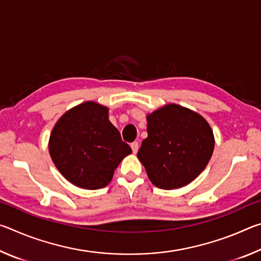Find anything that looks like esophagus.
Here are the masks:
<instances>
[{
  "instance_id": "1",
  "label": "esophagus",
  "mask_w": 261,
  "mask_h": 261,
  "mask_svg": "<svg viewBox=\"0 0 261 261\" xmlns=\"http://www.w3.org/2000/svg\"><path fill=\"white\" fill-rule=\"evenodd\" d=\"M131 148H132V152H134V154H136L137 152H138V148H139V145L137 141H134V143H131Z\"/></svg>"
}]
</instances>
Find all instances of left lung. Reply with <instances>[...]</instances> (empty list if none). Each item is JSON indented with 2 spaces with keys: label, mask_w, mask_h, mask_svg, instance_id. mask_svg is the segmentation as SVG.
Returning <instances> with one entry per match:
<instances>
[{
  "label": "left lung",
  "mask_w": 261,
  "mask_h": 261,
  "mask_svg": "<svg viewBox=\"0 0 261 261\" xmlns=\"http://www.w3.org/2000/svg\"><path fill=\"white\" fill-rule=\"evenodd\" d=\"M147 138L137 154L155 187L183 188L196 179L214 151V135L204 117L176 103L146 116Z\"/></svg>",
  "instance_id": "8db88e82"
}]
</instances>
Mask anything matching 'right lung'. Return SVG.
<instances>
[{
    "label": "right lung",
    "mask_w": 261,
    "mask_h": 261,
    "mask_svg": "<svg viewBox=\"0 0 261 261\" xmlns=\"http://www.w3.org/2000/svg\"><path fill=\"white\" fill-rule=\"evenodd\" d=\"M109 109L86 101L60 117L49 137V154L63 177L78 188L107 187L131 147L109 121Z\"/></svg>",
    "instance_id": "add662e5"
}]
</instances>
